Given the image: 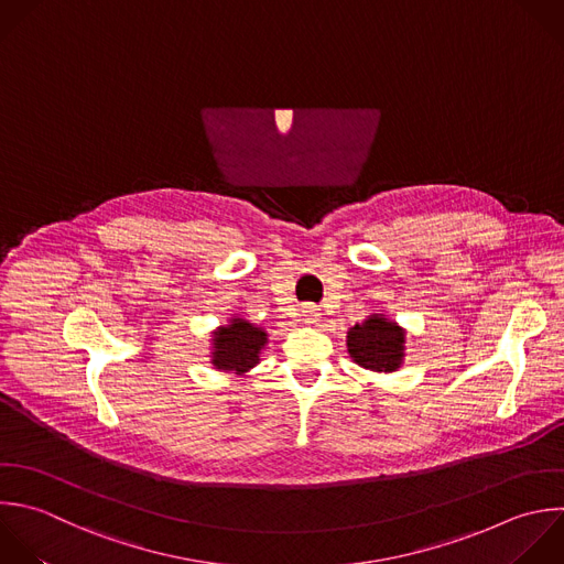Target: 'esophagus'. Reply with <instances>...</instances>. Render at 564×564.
<instances>
[{"instance_id": "esophagus-1", "label": "esophagus", "mask_w": 564, "mask_h": 564, "mask_svg": "<svg viewBox=\"0 0 564 564\" xmlns=\"http://www.w3.org/2000/svg\"><path fill=\"white\" fill-rule=\"evenodd\" d=\"M300 315H302V322L304 324H317L319 322V308L317 306H313V304H304L302 306V311H300Z\"/></svg>"}]
</instances>
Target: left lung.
Segmentation results:
<instances>
[{"mask_svg": "<svg viewBox=\"0 0 564 564\" xmlns=\"http://www.w3.org/2000/svg\"><path fill=\"white\" fill-rule=\"evenodd\" d=\"M403 328L383 315H370L348 330V352L355 364L377 372H392L403 359Z\"/></svg>", "mask_w": 564, "mask_h": 564, "instance_id": "8db88e82", "label": "left lung"}]
</instances>
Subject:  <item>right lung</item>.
Instances as JSON below:
<instances>
[{
	"label": "right lung",
	"mask_w": 564,
	"mask_h": 564,
	"mask_svg": "<svg viewBox=\"0 0 564 564\" xmlns=\"http://www.w3.org/2000/svg\"><path fill=\"white\" fill-rule=\"evenodd\" d=\"M267 344V333L247 319L234 317L229 326H220L214 333V352L212 364L218 370H236L238 375L247 372L260 361V350Z\"/></svg>",
	"instance_id": "1"
}]
</instances>
